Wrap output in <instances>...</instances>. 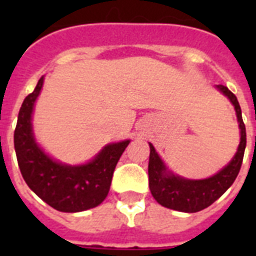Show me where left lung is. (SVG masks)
I'll return each instance as SVG.
<instances>
[{
  "instance_id": "left-lung-1",
  "label": "left lung",
  "mask_w": 256,
  "mask_h": 256,
  "mask_svg": "<svg viewBox=\"0 0 256 256\" xmlns=\"http://www.w3.org/2000/svg\"><path fill=\"white\" fill-rule=\"evenodd\" d=\"M215 88L226 96L236 112L240 130V142L232 160L223 168L204 179H187L168 170L152 144L148 158V187L156 202L171 210L182 212H196L206 208L219 199L234 183L242 166L246 148V126L242 120V110L236 96L223 85Z\"/></svg>"
}]
</instances>
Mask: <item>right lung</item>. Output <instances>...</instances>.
<instances>
[{
    "mask_svg": "<svg viewBox=\"0 0 256 256\" xmlns=\"http://www.w3.org/2000/svg\"><path fill=\"white\" fill-rule=\"evenodd\" d=\"M44 77L26 96L18 112L14 148L21 174L30 190L49 206L62 212H80L104 202L112 184V172L130 140L108 144L86 164H66L46 154L33 132L34 104Z\"/></svg>",
    "mask_w": 256,
    "mask_h": 256,
    "instance_id": "1",
    "label": "right lung"
}]
</instances>
